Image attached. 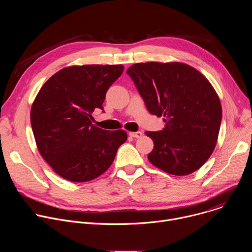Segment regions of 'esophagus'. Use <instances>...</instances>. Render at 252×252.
<instances>
[{"label":"esophagus","instance_id":"esophagus-1","mask_svg":"<svg viewBox=\"0 0 252 252\" xmlns=\"http://www.w3.org/2000/svg\"><path fill=\"white\" fill-rule=\"evenodd\" d=\"M128 134H129V136H131V137L139 138V137L142 135V132H141V131H129Z\"/></svg>","mask_w":252,"mask_h":252}]
</instances>
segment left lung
<instances>
[{
  "label": "left lung",
  "instance_id": "8db88e82",
  "mask_svg": "<svg viewBox=\"0 0 252 252\" xmlns=\"http://www.w3.org/2000/svg\"><path fill=\"white\" fill-rule=\"evenodd\" d=\"M133 81L151 114L163 117L159 131H146L154 140L149 160L173 175H188L211 156L220 133V97L199 71L184 63H138L129 66Z\"/></svg>",
  "mask_w": 252,
  "mask_h": 252
}]
</instances>
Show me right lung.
Wrapping results in <instances>:
<instances>
[{
  "label": "right lung",
  "mask_w": 252,
  "mask_h": 252,
  "mask_svg": "<svg viewBox=\"0 0 252 252\" xmlns=\"http://www.w3.org/2000/svg\"><path fill=\"white\" fill-rule=\"evenodd\" d=\"M123 64L71 65L59 70L41 88L31 109L37 148L66 181L86 183L109 168L126 140L124 129L104 130L93 125L94 109L103 110L109 88Z\"/></svg>",
  "instance_id": "obj_1"
}]
</instances>
